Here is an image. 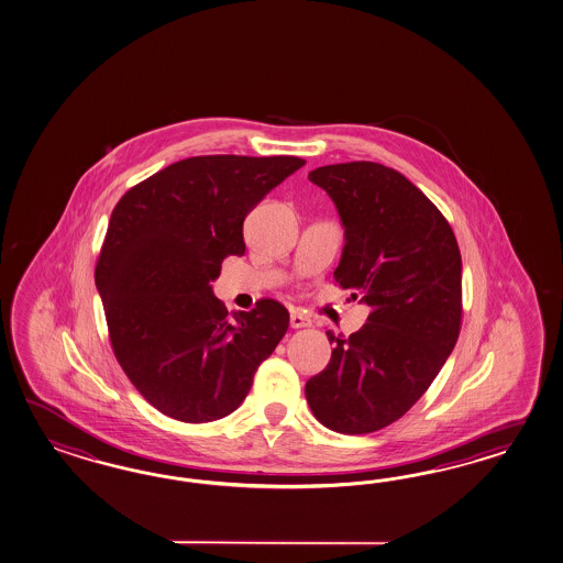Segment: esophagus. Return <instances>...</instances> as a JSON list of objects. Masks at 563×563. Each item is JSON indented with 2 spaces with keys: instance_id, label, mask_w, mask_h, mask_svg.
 Here are the masks:
<instances>
[{
  "instance_id": "obj_1",
  "label": "esophagus",
  "mask_w": 563,
  "mask_h": 563,
  "mask_svg": "<svg viewBox=\"0 0 563 563\" xmlns=\"http://www.w3.org/2000/svg\"><path fill=\"white\" fill-rule=\"evenodd\" d=\"M289 327L291 328H308L312 327V320L308 316L300 314V312H291L289 316Z\"/></svg>"
}]
</instances>
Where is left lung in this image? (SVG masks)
I'll list each match as a JSON object with an SVG mask.
<instances>
[{
	"instance_id": "obj_1",
	"label": "left lung",
	"mask_w": 563,
	"mask_h": 563,
	"mask_svg": "<svg viewBox=\"0 0 563 563\" xmlns=\"http://www.w3.org/2000/svg\"><path fill=\"white\" fill-rule=\"evenodd\" d=\"M336 205L344 247L334 279L371 306L365 324L334 336L330 363L306 383L314 418L371 433L406 416L452 353L462 324V260L444 214L404 174L375 162L308 174Z\"/></svg>"
}]
</instances>
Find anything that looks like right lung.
<instances>
[{
	"label": "right lung",
	"mask_w": 563,
	"mask_h": 563,
	"mask_svg": "<svg viewBox=\"0 0 563 563\" xmlns=\"http://www.w3.org/2000/svg\"><path fill=\"white\" fill-rule=\"evenodd\" d=\"M303 164L186 157L135 184L111 212L95 284L119 365L164 416L205 423L233 413L288 332L279 301L231 320L210 282L224 257L245 253L249 212Z\"/></svg>",
	"instance_id": "1"
}]
</instances>
